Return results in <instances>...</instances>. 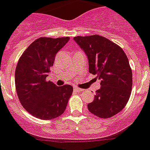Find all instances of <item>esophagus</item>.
<instances>
[{
	"instance_id": "1",
	"label": "esophagus",
	"mask_w": 150,
	"mask_h": 150,
	"mask_svg": "<svg viewBox=\"0 0 150 150\" xmlns=\"http://www.w3.org/2000/svg\"><path fill=\"white\" fill-rule=\"evenodd\" d=\"M74 90L76 91V92H82V91H83V89H81V88L75 86V87H74Z\"/></svg>"
}]
</instances>
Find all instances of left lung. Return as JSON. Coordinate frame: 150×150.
<instances>
[{"mask_svg": "<svg viewBox=\"0 0 150 150\" xmlns=\"http://www.w3.org/2000/svg\"><path fill=\"white\" fill-rule=\"evenodd\" d=\"M75 41L89 60V72L97 75L100 88L87 105L91 113L101 118L115 115L125 107L132 86V72L121 47L100 35L76 36Z\"/></svg>", "mask_w": 150, "mask_h": 150, "instance_id": "left-lung-1", "label": "left lung"}]
</instances>
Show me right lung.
<instances>
[{"instance_id": "add662e5", "label": "right lung", "mask_w": 150, "mask_h": 150, "mask_svg": "<svg viewBox=\"0 0 150 150\" xmlns=\"http://www.w3.org/2000/svg\"><path fill=\"white\" fill-rule=\"evenodd\" d=\"M69 40V37L38 38L18 60L15 74L18 97L23 108L39 119L61 115L73 92L71 85L58 86L47 81L56 54Z\"/></svg>"}]
</instances>
